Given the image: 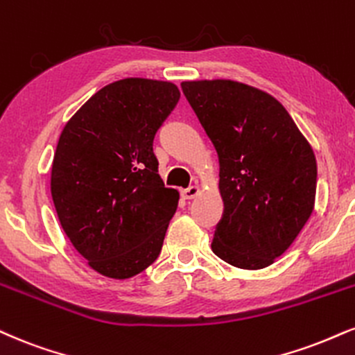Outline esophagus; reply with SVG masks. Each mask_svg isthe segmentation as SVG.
I'll return each mask as SVG.
<instances>
[{
    "mask_svg": "<svg viewBox=\"0 0 355 355\" xmlns=\"http://www.w3.org/2000/svg\"><path fill=\"white\" fill-rule=\"evenodd\" d=\"M200 191H202V189H200L198 185H191L187 190H182V196L185 200H191V198H195V196H198Z\"/></svg>",
    "mask_w": 355,
    "mask_h": 355,
    "instance_id": "obj_1",
    "label": "esophagus"
}]
</instances>
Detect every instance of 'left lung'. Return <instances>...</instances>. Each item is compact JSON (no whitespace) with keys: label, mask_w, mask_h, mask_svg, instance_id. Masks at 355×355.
<instances>
[{"label":"left lung","mask_w":355,"mask_h":355,"mask_svg":"<svg viewBox=\"0 0 355 355\" xmlns=\"http://www.w3.org/2000/svg\"><path fill=\"white\" fill-rule=\"evenodd\" d=\"M182 91L215 145L225 210L218 258L263 270L293 245L314 210L318 164L279 101L232 79L183 80Z\"/></svg>","instance_id":"obj_1"}]
</instances>
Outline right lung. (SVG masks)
Returning a JSON list of instances; mask_svg holds the SVG:
<instances>
[{"mask_svg":"<svg viewBox=\"0 0 355 355\" xmlns=\"http://www.w3.org/2000/svg\"><path fill=\"white\" fill-rule=\"evenodd\" d=\"M178 99L170 80H115L61 132L51 168L55 213L102 276L129 279L159 258L180 193L162 182L153 137Z\"/></svg>","mask_w":355,"mask_h":355,"instance_id":"obj_1","label":"right lung"}]
</instances>
